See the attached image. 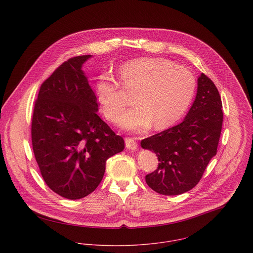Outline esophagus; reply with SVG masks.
<instances>
[{
    "label": "esophagus",
    "mask_w": 253,
    "mask_h": 253,
    "mask_svg": "<svg viewBox=\"0 0 253 253\" xmlns=\"http://www.w3.org/2000/svg\"><path fill=\"white\" fill-rule=\"evenodd\" d=\"M126 147L129 150H135L137 148V143L134 138L127 137V138H126Z\"/></svg>",
    "instance_id": "obj_1"
}]
</instances>
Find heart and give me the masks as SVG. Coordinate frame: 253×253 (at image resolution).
Masks as SVG:
<instances>
[{
  "mask_svg": "<svg viewBox=\"0 0 253 253\" xmlns=\"http://www.w3.org/2000/svg\"><path fill=\"white\" fill-rule=\"evenodd\" d=\"M118 74L123 87L134 90V106L119 120V125L127 130L142 131L153 123L158 129L174 124L189 107L196 89L192 73L163 58L129 60L119 68ZM95 96L105 117L116 121L126 102L119 83L108 73L97 78Z\"/></svg>",
  "mask_w": 253,
  "mask_h": 253,
  "instance_id": "obj_1",
  "label": "heart"
}]
</instances>
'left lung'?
I'll use <instances>...</instances> for the list:
<instances>
[{
    "label": "left lung",
    "mask_w": 253,
    "mask_h": 253,
    "mask_svg": "<svg viewBox=\"0 0 253 253\" xmlns=\"http://www.w3.org/2000/svg\"><path fill=\"white\" fill-rule=\"evenodd\" d=\"M218 89L204 73L198 78L195 101L179 125L141 141L154 152L158 169L145 179L155 192L175 196L193 189L216 155L223 112Z\"/></svg>",
    "instance_id": "8db88e82"
}]
</instances>
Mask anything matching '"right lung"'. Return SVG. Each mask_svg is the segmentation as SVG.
Instances as JSON below:
<instances>
[{"instance_id": "right-lung-1", "label": "right lung", "mask_w": 253, "mask_h": 253, "mask_svg": "<svg viewBox=\"0 0 253 253\" xmlns=\"http://www.w3.org/2000/svg\"><path fill=\"white\" fill-rule=\"evenodd\" d=\"M91 55L70 58L41 85L32 145L41 174L59 196L79 200L102 180L106 161L125 148L97 115L96 96L82 70Z\"/></svg>"}]
</instances>
